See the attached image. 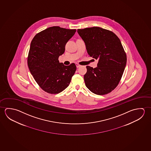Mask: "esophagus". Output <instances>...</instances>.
Segmentation results:
<instances>
[{
  "mask_svg": "<svg viewBox=\"0 0 151 151\" xmlns=\"http://www.w3.org/2000/svg\"><path fill=\"white\" fill-rule=\"evenodd\" d=\"M76 66L77 68H79V67L81 66V65L78 64H76Z\"/></svg>",
  "mask_w": 151,
  "mask_h": 151,
  "instance_id": "34e87169",
  "label": "esophagus"
}]
</instances>
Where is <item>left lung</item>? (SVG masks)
<instances>
[{
    "label": "left lung",
    "instance_id": "left-lung-1",
    "mask_svg": "<svg viewBox=\"0 0 151 151\" xmlns=\"http://www.w3.org/2000/svg\"><path fill=\"white\" fill-rule=\"evenodd\" d=\"M77 32L89 56L99 59L96 68L87 66L85 85L94 94H108L118 85L126 66L127 57L121 42L114 32L99 27L78 29Z\"/></svg>",
    "mask_w": 151,
    "mask_h": 151
}]
</instances>
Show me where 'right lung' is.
Here are the masks:
<instances>
[{"label": "right lung", "instance_id": "1", "mask_svg": "<svg viewBox=\"0 0 151 151\" xmlns=\"http://www.w3.org/2000/svg\"><path fill=\"white\" fill-rule=\"evenodd\" d=\"M76 31L50 27L37 34L31 42L28 68L37 84L48 93L58 94L66 89L75 73V64L65 66L58 57L64 54L65 45Z\"/></svg>", "mask_w": 151, "mask_h": 151}]
</instances>
